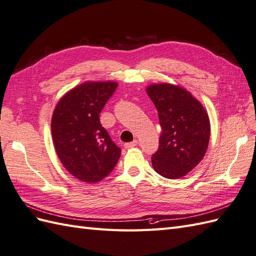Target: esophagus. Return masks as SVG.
<instances>
[{"label": "esophagus", "instance_id": "34e87169", "mask_svg": "<svg viewBox=\"0 0 256 256\" xmlns=\"http://www.w3.org/2000/svg\"><path fill=\"white\" fill-rule=\"evenodd\" d=\"M137 144H138V142H137L136 140H134L133 142H126V145H124V147H126V148H132V147H135V146H137Z\"/></svg>", "mask_w": 256, "mask_h": 256}]
</instances>
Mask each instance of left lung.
<instances>
[{
    "mask_svg": "<svg viewBox=\"0 0 256 256\" xmlns=\"http://www.w3.org/2000/svg\"><path fill=\"white\" fill-rule=\"evenodd\" d=\"M146 92L158 110L162 128L152 166L163 178H180L206 152L211 132L208 112L189 92L176 85L152 84Z\"/></svg>",
    "mask_w": 256,
    "mask_h": 256,
    "instance_id": "left-lung-1",
    "label": "left lung"
}]
</instances>
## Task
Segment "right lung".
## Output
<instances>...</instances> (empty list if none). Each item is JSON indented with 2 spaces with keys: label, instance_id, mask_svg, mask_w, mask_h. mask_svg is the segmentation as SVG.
Wrapping results in <instances>:
<instances>
[{
  "label": "right lung",
  "instance_id": "right-lung-1",
  "mask_svg": "<svg viewBox=\"0 0 256 256\" xmlns=\"http://www.w3.org/2000/svg\"><path fill=\"white\" fill-rule=\"evenodd\" d=\"M116 82H85L64 94L52 116V136L62 164L76 178L100 182L111 173L121 149L111 140L100 114Z\"/></svg>",
  "mask_w": 256,
  "mask_h": 256
}]
</instances>
